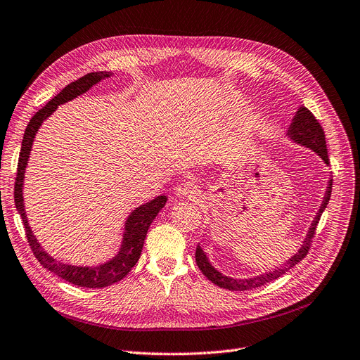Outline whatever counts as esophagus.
<instances>
[{
  "label": "esophagus",
  "instance_id": "1",
  "mask_svg": "<svg viewBox=\"0 0 360 360\" xmlns=\"http://www.w3.org/2000/svg\"><path fill=\"white\" fill-rule=\"evenodd\" d=\"M175 194H176L178 197H181V198H193V197H195L197 190H195V186H193L191 184L184 182V184L176 185Z\"/></svg>",
  "mask_w": 360,
  "mask_h": 360
}]
</instances>
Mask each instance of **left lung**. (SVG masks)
Listing matches in <instances>:
<instances>
[{
  "mask_svg": "<svg viewBox=\"0 0 360 360\" xmlns=\"http://www.w3.org/2000/svg\"><path fill=\"white\" fill-rule=\"evenodd\" d=\"M288 136L292 139L294 143L297 144H302L306 146L307 148L314 150L319 158L328 165L330 163V159H328V150H326V141H325V134L323 129L319 124L318 119L311 115L310 110H307L306 107H300L299 110H297L292 123L290 124V129H288ZM331 190H333V179H330L326 186V193L323 197V202L322 206L319 207V212L316 214V217L314 219V222H311L307 236L303 241V245L300 247L299 252H297L291 259H288L283 266L276 268L275 271L266 272V274H262L259 276L255 278H247V279H238V278H229L222 275L219 271H216L212 263L209 262L207 256L202 252L201 247L197 245L195 248V262H197V266L200 268V271L202 272L209 281L217 287L225 288V290H231V291H247V290H253L257 287H262L268 283H272L274 279H278L279 276H283L285 272H288L291 268H294L297 263L300 260H303L306 257V255L309 253V248L311 244V238L315 237V231L318 226L319 219L328 205V201H330L331 197Z\"/></svg>",
  "mask_w": 360,
  "mask_h": 360,
  "instance_id": "1",
  "label": "left lung"
}]
</instances>
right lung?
<instances>
[{
	"mask_svg": "<svg viewBox=\"0 0 360 360\" xmlns=\"http://www.w3.org/2000/svg\"><path fill=\"white\" fill-rule=\"evenodd\" d=\"M108 76H112L110 72H92L79 77L77 81L69 84L68 86L61 89L51 101L46 103L39 112H37L32 116V119H30L27 123L25 135H23L22 148L19 154V163H18V175H15V182H14V205L22 216L27 243L30 250L34 252V256L38 259V262L45 269H49L57 276L63 278L65 281H68V283L73 285L85 287V288L108 287L117 283V281L123 279L131 272V269L136 264L139 256H141L144 240L151 222L166 205V200H167L166 195H159L158 198L151 200L150 202H146V205L139 206L131 213V216L127 219V225H124L123 241H122L119 253L110 262H105L100 264V266H72V264L57 262L49 253H45L32 233V229H30L27 224V217H26L25 205H23V193H22L23 178H25V169L29 160L30 148H32V144H34V138L42 122L50 115H53V112H56V108L60 104L68 103L76 98L77 96H81V94L86 92L92 85H96L97 82H100L101 79Z\"/></svg>",
	"mask_w": 360,
	"mask_h": 360,
	"instance_id": "obj_1",
	"label": "right lung"
}]
</instances>
